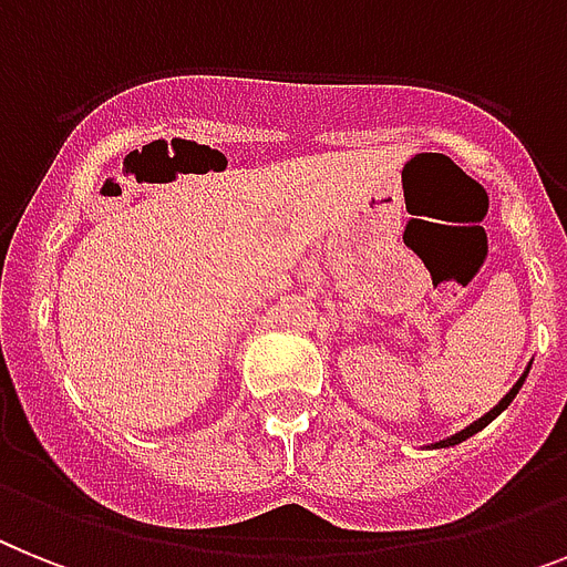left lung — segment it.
Instances as JSON below:
<instances>
[{
  "instance_id": "obj_1",
  "label": "left lung",
  "mask_w": 567,
  "mask_h": 567,
  "mask_svg": "<svg viewBox=\"0 0 567 567\" xmlns=\"http://www.w3.org/2000/svg\"><path fill=\"white\" fill-rule=\"evenodd\" d=\"M525 377H527V371H525ZM525 377L518 379L516 385L509 388V394H507V396H504V400H502V402H498V405H495V409H493V411H486L484 417H481V420H475V423H472V425H466V429H463V432H457V434H452V437H446V441H441V443H437V446H441V449H443V446H455V443L466 441V437H472V434H475V432H481V429H484V425H489V423H493V420H495V417H498V414H502V411H504V409H507L509 402H513V396H516V394H518V388L525 385Z\"/></svg>"
}]
</instances>
